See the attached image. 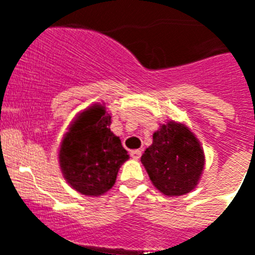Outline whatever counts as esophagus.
Segmentation results:
<instances>
[{
  "label": "esophagus",
  "mask_w": 255,
  "mask_h": 255,
  "mask_svg": "<svg viewBox=\"0 0 255 255\" xmlns=\"http://www.w3.org/2000/svg\"><path fill=\"white\" fill-rule=\"evenodd\" d=\"M140 155H142V151H140V150H132V151H130V156H132L133 159H135V160H138V159L140 158Z\"/></svg>",
  "instance_id": "1"
}]
</instances>
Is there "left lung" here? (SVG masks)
Here are the masks:
<instances>
[{"instance_id": "8db88e82", "label": "left lung", "mask_w": 255, "mask_h": 255, "mask_svg": "<svg viewBox=\"0 0 255 255\" xmlns=\"http://www.w3.org/2000/svg\"><path fill=\"white\" fill-rule=\"evenodd\" d=\"M154 186L166 196L192 191L204 171L205 155L194 133L170 121L153 134V144L140 158Z\"/></svg>"}]
</instances>
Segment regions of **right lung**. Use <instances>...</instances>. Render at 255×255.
I'll return each instance as SVG.
<instances>
[{
	"label": "right lung",
	"instance_id": "right-lung-1",
	"mask_svg": "<svg viewBox=\"0 0 255 255\" xmlns=\"http://www.w3.org/2000/svg\"><path fill=\"white\" fill-rule=\"evenodd\" d=\"M110 125L111 116L106 107L96 104L80 113L61 140V173L73 189L86 196L109 191L121 165L129 159Z\"/></svg>",
	"mask_w": 255,
	"mask_h": 255
}]
</instances>
